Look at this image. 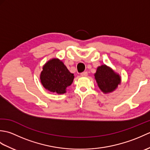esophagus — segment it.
Returning a JSON list of instances; mask_svg holds the SVG:
<instances>
[{
  "instance_id": "1",
  "label": "esophagus",
  "mask_w": 150,
  "mask_h": 150,
  "mask_svg": "<svg viewBox=\"0 0 150 150\" xmlns=\"http://www.w3.org/2000/svg\"><path fill=\"white\" fill-rule=\"evenodd\" d=\"M81 75L82 76V77H86V76L88 75V72L87 71H84L81 73Z\"/></svg>"
}]
</instances>
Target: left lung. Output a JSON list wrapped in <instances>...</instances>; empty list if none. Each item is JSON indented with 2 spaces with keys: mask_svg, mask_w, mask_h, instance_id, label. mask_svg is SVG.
<instances>
[{
  "mask_svg": "<svg viewBox=\"0 0 150 150\" xmlns=\"http://www.w3.org/2000/svg\"><path fill=\"white\" fill-rule=\"evenodd\" d=\"M95 78L98 87L106 93L113 91L120 82V76L106 65L98 67Z\"/></svg>",
  "mask_w": 150,
  "mask_h": 150,
  "instance_id": "left-lung-1",
  "label": "left lung"
}]
</instances>
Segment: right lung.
<instances>
[{"label":"right lung","mask_w":150,"mask_h":150,"mask_svg":"<svg viewBox=\"0 0 150 150\" xmlns=\"http://www.w3.org/2000/svg\"><path fill=\"white\" fill-rule=\"evenodd\" d=\"M40 74L41 83L46 90L58 94L66 93V88L71 84L74 79L64 63L53 59L43 67Z\"/></svg>","instance_id":"1"}]
</instances>
